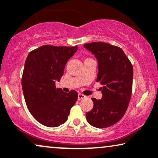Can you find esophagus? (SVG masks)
Segmentation results:
<instances>
[{
  "mask_svg": "<svg viewBox=\"0 0 158 158\" xmlns=\"http://www.w3.org/2000/svg\"><path fill=\"white\" fill-rule=\"evenodd\" d=\"M86 98L85 95H82V94H81V93H79V95H78V100H79V101H80V100H82L84 98Z\"/></svg>",
  "mask_w": 158,
  "mask_h": 158,
  "instance_id": "1",
  "label": "esophagus"
}]
</instances>
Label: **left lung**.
Returning a JSON list of instances; mask_svg holds the SVG:
<instances>
[{
	"mask_svg": "<svg viewBox=\"0 0 158 158\" xmlns=\"http://www.w3.org/2000/svg\"><path fill=\"white\" fill-rule=\"evenodd\" d=\"M95 55L98 72L96 81L103 85L101 99L92 98L94 106L86 113L89 125L104 128L114 125L125 114L132 93L133 69L121 48L104 42L84 44Z\"/></svg>",
	"mask_w": 158,
	"mask_h": 158,
	"instance_id": "8db88e82",
	"label": "left lung"
}]
</instances>
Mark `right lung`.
Returning a JSON list of instances; mask_svg holds the SVG:
<instances>
[{
	"label": "right lung",
	"instance_id": "right-lung-1",
	"mask_svg": "<svg viewBox=\"0 0 158 158\" xmlns=\"http://www.w3.org/2000/svg\"><path fill=\"white\" fill-rule=\"evenodd\" d=\"M77 51V46L44 45L27 55L22 78L23 95L30 112L45 126L65 123L77 102V92L64 93L55 87V81L60 80L65 64Z\"/></svg>",
	"mask_w": 158,
	"mask_h": 158
}]
</instances>
